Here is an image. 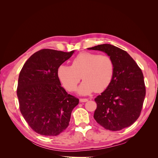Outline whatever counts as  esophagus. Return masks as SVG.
<instances>
[{
	"label": "esophagus",
	"instance_id": "esophagus-1",
	"mask_svg": "<svg viewBox=\"0 0 158 158\" xmlns=\"http://www.w3.org/2000/svg\"><path fill=\"white\" fill-rule=\"evenodd\" d=\"M88 101V99L87 98H80V102H86Z\"/></svg>",
	"mask_w": 158,
	"mask_h": 158
}]
</instances>
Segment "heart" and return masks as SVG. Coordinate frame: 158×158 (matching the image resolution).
<instances>
[{
	"instance_id": "heart-1",
	"label": "heart",
	"mask_w": 158,
	"mask_h": 158,
	"mask_svg": "<svg viewBox=\"0 0 158 158\" xmlns=\"http://www.w3.org/2000/svg\"><path fill=\"white\" fill-rule=\"evenodd\" d=\"M114 73V64L108 55H99L84 52L72 61L71 66L60 65L57 75L66 89L74 92L82 78L84 82L78 88V92L87 95L95 90L103 92L111 84Z\"/></svg>"
}]
</instances>
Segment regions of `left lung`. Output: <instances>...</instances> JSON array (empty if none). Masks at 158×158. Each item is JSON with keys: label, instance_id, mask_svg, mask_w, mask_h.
<instances>
[{"label": "left lung", "instance_id": "8db88e82", "mask_svg": "<svg viewBox=\"0 0 158 158\" xmlns=\"http://www.w3.org/2000/svg\"><path fill=\"white\" fill-rule=\"evenodd\" d=\"M88 49L106 52L114 64L111 84L95 98L97 108L94 118L99 125L112 131L131 126L140 117L146 96L142 70L127 52L117 47L103 44Z\"/></svg>", "mask_w": 158, "mask_h": 158}]
</instances>
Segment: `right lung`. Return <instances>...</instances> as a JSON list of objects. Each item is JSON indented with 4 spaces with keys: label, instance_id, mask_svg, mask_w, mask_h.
Masks as SVG:
<instances>
[{
    "label": "right lung",
    "instance_id": "add662e5",
    "mask_svg": "<svg viewBox=\"0 0 158 158\" xmlns=\"http://www.w3.org/2000/svg\"><path fill=\"white\" fill-rule=\"evenodd\" d=\"M74 51L44 49L23 64L18 78L19 107L32 130L43 136L59 135L69 125L79 99L61 86L57 70Z\"/></svg>",
    "mask_w": 158,
    "mask_h": 158
}]
</instances>
